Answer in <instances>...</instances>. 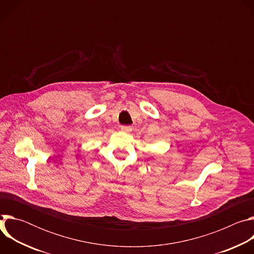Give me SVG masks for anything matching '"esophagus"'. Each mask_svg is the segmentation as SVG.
<instances>
[{"label": "esophagus", "mask_w": 254, "mask_h": 254, "mask_svg": "<svg viewBox=\"0 0 254 254\" xmlns=\"http://www.w3.org/2000/svg\"><path fill=\"white\" fill-rule=\"evenodd\" d=\"M121 129H122V131L129 132V131L131 130V127H127V126H123V127H121Z\"/></svg>", "instance_id": "34e87169"}]
</instances>
